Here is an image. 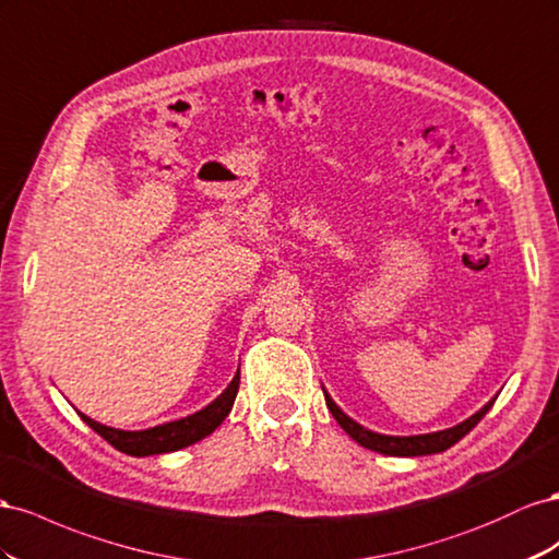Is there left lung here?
<instances>
[{
	"label": "left lung",
	"mask_w": 559,
	"mask_h": 559,
	"mask_svg": "<svg viewBox=\"0 0 559 559\" xmlns=\"http://www.w3.org/2000/svg\"><path fill=\"white\" fill-rule=\"evenodd\" d=\"M325 393V405L332 412V417L337 419V424L346 430V433L354 438L358 444H362L365 450H372L379 454H386V456H424V454H440L444 450H450L452 444H456L461 438H464L468 430H473L480 421L485 414L491 409L493 401H497V395L491 397V401L477 409L473 417H468L466 421H461L452 428H444V430H436V433H421V436H384V433H374V430L360 426L358 421H354L344 414L337 403L332 401L330 393L323 389Z\"/></svg>",
	"instance_id": "left-lung-1"
}]
</instances>
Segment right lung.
I'll return each mask as SVG.
<instances>
[{
    "instance_id": "add662e5",
    "label": "right lung",
    "mask_w": 559,
    "mask_h": 559,
    "mask_svg": "<svg viewBox=\"0 0 559 559\" xmlns=\"http://www.w3.org/2000/svg\"><path fill=\"white\" fill-rule=\"evenodd\" d=\"M238 381H241V372H236L234 379L229 381V386L222 391L211 405H205L203 409L187 414L182 419L158 424L152 428H142V430H123V428H111L100 421H93L86 417L84 412H79L95 433L105 438L111 448H117L123 454L131 456H152V454H168V452H178L182 448H189L205 436H211L213 430L227 419V414L234 407L236 393H238Z\"/></svg>"
}]
</instances>
